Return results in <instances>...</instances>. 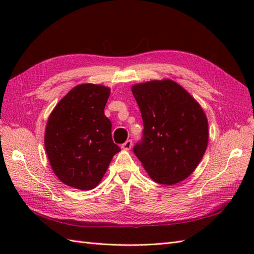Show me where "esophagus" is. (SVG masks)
<instances>
[{"instance_id": "esophagus-1", "label": "esophagus", "mask_w": 254, "mask_h": 254, "mask_svg": "<svg viewBox=\"0 0 254 254\" xmlns=\"http://www.w3.org/2000/svg\"><path fill=\"white\" fill-rule=\"evenodd\" d=\"M121 148L124 149V150H130L132 148V141H131V139H127L126 143H123L121 145Z\"/></svg>"}]
</instances>
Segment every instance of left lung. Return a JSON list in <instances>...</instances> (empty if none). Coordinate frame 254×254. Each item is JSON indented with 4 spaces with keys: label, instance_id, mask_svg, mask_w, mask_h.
<instances>
[{
    "label": "left lung",
    "instance_id": "obj_1",
    "mask_svg": "<svg viewBox=\"0 0 254 254\" xmlns=\"http://www.w3.org/2000/svg\"><path fill=\"white\" fill-rule=\"evenodd\" d=\"M132 93L142 113L143 139L133 148L153 181L174 186L190 176L208 143L202 107L169 78L139 83Z\"/></svg>",
    "mask_w": 254,
    "mask_h": 254
}]
</instances>
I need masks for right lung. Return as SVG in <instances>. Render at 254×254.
Masks as SVG:
<instances>
[{"instance_id":"obj_1","label":"right lung","mask_w":254,"mask_h":254,"mask_svg":"<svg viewBox=\"0 0 254 254\" xmlns=\"http://www.w3.org/2000/svg\"><path fill=\"white\" fill-rule=\"evenodd\" d=\"M110 88L75 86L58 102L48 119L45 147L59 180L87 191L99 185L112 157L120 152L113 143L111 122L105 116Z\"/></svg>"}]
</instances>
